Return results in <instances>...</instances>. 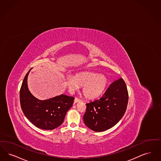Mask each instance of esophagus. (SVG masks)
Wrapping results in <instances>:
<instances>
[{
	"instance_id": "34e87169",
	"label": "esophagus",
	"mask_w": 161,
	"mask_h": 161,
	"mask_svg": "<svg viewBox=\"0 0 161 161\" xmlns=\"http://www.w3.org/2000/svg\"><path fill=\"white\" fill-rule=\"evenodd\" d=\"M79 102H82V100H80V98H77V97H75V103H77Z\"/></svg>"
}]
</instances>
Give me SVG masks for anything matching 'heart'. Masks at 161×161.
Here are the masks:
<instances>
[{
  "label": "heart",
  "instance_id": "1",
  "mask_svg": "<svg viewBox=\"0 0 161 161\" xmlns=\"http://www.w3.org/2000/svg\"><path fill=\"white\" fill-rule=\"evenodd\" d=\"M66 83L71 91L76 90L79 86H83L84 96L88 98H94L104 92L108 84V79L103 75L83 71L78 73L75 76L67 77Z\"/></svg>",
  "mask_w": 161,
  "mask_h": 161
}]
</instances>
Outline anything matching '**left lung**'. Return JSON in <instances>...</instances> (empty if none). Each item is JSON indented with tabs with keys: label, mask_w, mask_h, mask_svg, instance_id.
I'll list each match as a JSON object with an SVG mask.
<instances>
[{
	"label": "left lung",
	"mask_w": 161,
	"mask_h": 161,
	"mask_svg": "<svg viewBox=\"0 0 161 161\" xmlns=\"http://www.w3.org/2000/svg\"><path fill=\"white\" fill-rule=\"evenodd\" d=\"M129 94L123 78L113 82L101 98L86 103L85 125L95 132H102L115 126L123 117Z\"/></svg>",
	"instance_id": "left-lung-1"
}]
</instances>
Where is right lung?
Here are the masks:
<instances>
[{
	"label": "right lung",
	"instance_id": "add662e5",
	"mask_svg": "<svg viewBox=\"0 0 161 161\" xmlns=\"http://www.w3.org/2000/svg\"><path fill=\"white\" fill-rule=\"evenodd\" d=\"M23 79L20 90L22 111L35 126L44 130H53L61 125L65 114L72 106L75 97L61 94L45 100H38L29 91L27 79Z\"/></svg>",
	"mask_w": 161,
	"mask_h": 161
}]
</instances>
